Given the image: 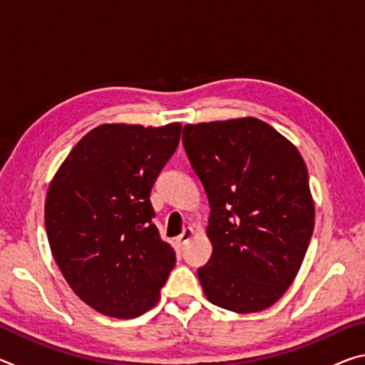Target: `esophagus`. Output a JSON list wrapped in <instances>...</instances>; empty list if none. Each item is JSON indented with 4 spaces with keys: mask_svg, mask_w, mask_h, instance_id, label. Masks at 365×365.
<instances>
[{
    "mask_svg": "<svg viewBox=\"0 0 365 365\" xmlns=\"http://www.w3.org/2000/svg\"><path fill=\"white\" fill-rule=\"evenodd\" d=\"M193 235H195V230H193V228H191V227H187V228H185V230L182 232L180 237L177 238L178 245H180V246L187 245V243L190 242V240H191V237H193Z\"/></svg>",
    "mask_w": 365,
    "mask_h": 365,
    "instance_id": "34e87169",
    "label": "esophagus"
}]
</instances>
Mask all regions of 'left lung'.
Returning a JSON list of instances; mask_svg holds the SVG:
<instances>
[{
  "mask_svg": "<svg viewBox=\"0 0 365 365\" xmlns=\"http://www.w3.org/2000/svg\"><path fill=\"white\" fill-rule=\"evenodd\" d=\"M183 146L211 206L212 256L197 269L202 292L228 311H264L293 283L312 237L304 160L255 117L188 123Z\"/></svg>",
  "mask_w": 365,
  "mask_h": 365,
  "instance_id": "1",
  "label": "left lung"
}]
</instances>
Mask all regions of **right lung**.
I'll return each mask as SVG.
<instances>
[{
  "mask_svg": "<svg viewBox=\"0 0 365 365\" xmlns=\"http://www.w3.org/2000/svg\"><path fill=\"white\" fill-rule=\"evenodd\" d=\"M180 123H103L73 146L49 185L48 242L85 304L133 319L156 304L175 251L153 224L150 195L175 153Z\"/></svg>",
  "mask_w": 365,
  "mask_h": 365,
  "instance_id": "add662e5",
  "label": "right lung"
}]
</instances>
